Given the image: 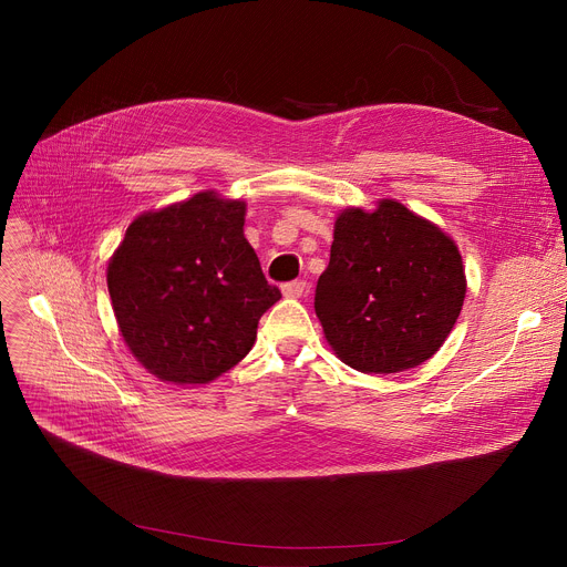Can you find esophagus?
<instances>
[{
  "label": "esophagus",
  "mask_w": 567,
  "mask_h": 567,
  "mask_svg": "<svg viewBox=\"0 0 567 567\" xmlns=\"http://www.w3.org/2000/svg\"><path fill=\"white\" fill-rule=\"evenodd\" d=\"M308 291V285L303 280H291L287 285H282V293L287 299H301V296Z\"/></svg>",
  "instance_id": "1"
}]
</instances>
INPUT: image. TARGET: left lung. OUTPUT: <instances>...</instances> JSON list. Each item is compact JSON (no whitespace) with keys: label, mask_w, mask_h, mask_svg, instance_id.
<instances>
[{"label":"left lung","mask_w":567,"mask_h":567,"mask_svg":"<svg viewBox=\"0 0 567 567\" xmlns=\"http://www.w3.org/2000/svg\"><path fill=\"white\" fill-rule=\"evenodd\" d=\"M466 276L453 238L395 199L338 216L315 312L338 359L393 374L425 363L462 312Z\"/></svg>","instance_id":"1"}]
</instances>
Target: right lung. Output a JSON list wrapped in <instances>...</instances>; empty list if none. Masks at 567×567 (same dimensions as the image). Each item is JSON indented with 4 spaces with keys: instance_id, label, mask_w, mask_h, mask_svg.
I'll return each instance as SVG.
<instances>
[{
    "instance_id": "add662e5",
    "label": "right lung",
    "mask_w": 567,
    "mask_h": 567,
    "mask_svg": "<svg viewBox=\"0 0 567 567\" xmlns=\"http://www.w3.org/2000/svg\"><path fill=\"white\" fill-rule=\"evenodd\" d=\"M246 202L197 193L137 216L107 264L112 310L161 381L208 383L246 359L280 301L244 236Z\"/></svg>"
}]
</instances>
